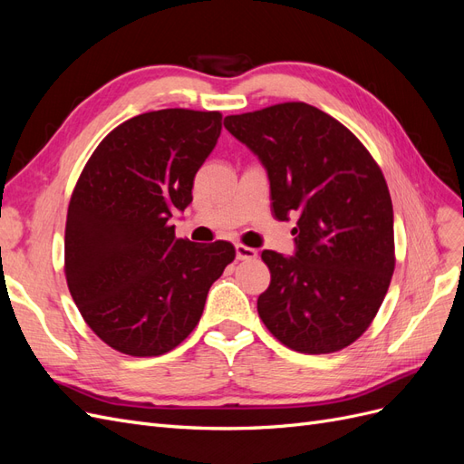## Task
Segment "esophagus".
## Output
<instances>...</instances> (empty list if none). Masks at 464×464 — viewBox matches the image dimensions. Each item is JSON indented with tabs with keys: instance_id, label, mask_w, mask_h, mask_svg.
Masks as SVG:
<instances>
[{
	"instance_id": "34e87169",
	"label": "esophagus",
	"mask_w": 464,
	"mask_h": 464,
	"mask_svg": "<svg viewBox=\"0 0 464 464\" xmlns=\"http://www.w3.org/2000/svg\"><path fill=\"white\" fill-rule=\"evenodd\" d=\"M256 257H257V251L254 247H247L244 244H236V259L249 261V259H256Z\"/></svg>"
}]
</instances>
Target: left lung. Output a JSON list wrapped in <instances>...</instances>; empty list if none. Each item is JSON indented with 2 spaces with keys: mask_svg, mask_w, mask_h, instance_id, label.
<instances>
[{
  "mask_svg": "<svg viewBox=\"0 0 464 464\" xmlns=\"http://www.w3.org/2000/svg\"><path fill=\"white\" fill-rule=\"evenodd\" d=\"M269 176L275 218H296L294 256L265 249L271 285L265 327L288 348L329 354L370 327L392 271V203L385 178L341 121L305 102L224 118Z\"/></svg>",
  "mask_w": 464,
  "mask_h": 464,
  "instance_id": "8db88e82",
  "label": "left lung"
}]
</instances>
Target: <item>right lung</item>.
Returning a JSON list of instances; mask_svg holds the SVG:
<instances>
[{
	"mask_svg": "<svg viewBox=\"0 0 464 464\" xmlns=\"http://www.w3.org/2000/svg\"><path fill=\"white\" fill-rule=\"evenodd\" d=\"M220 130V111H147L110 131L81 172L67 208L65 278L82 319L118 353L176 348L236 257L230 242L178 240L170 224L191 203Z\"/></svg>",
	"mask_w": 464,
	"mask_h": 464,
	"instance_id": "right-lung-1",
	"label": "right lung"
}]
</instances>
